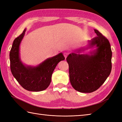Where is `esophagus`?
I'll list each match as a JSON object with an SVG mask.
<instances>
[{
  "mask_svg": "<svg viewBox=\"0 0 122 122\" xmlns=\"http://www.w3.org/2000/svg\"><path fill=\"white\" fill-rule=\"evenodd\" d=\"M68 53H66V52H64L63 53V56H64V57H65L66 59V57H67V56H68Z\"/></svg>",
  "mask_w": 122,
  "mask_h": 122,
  "instance_id": "esophagus-1",
  "label": "esophagus"
}]
</instances>
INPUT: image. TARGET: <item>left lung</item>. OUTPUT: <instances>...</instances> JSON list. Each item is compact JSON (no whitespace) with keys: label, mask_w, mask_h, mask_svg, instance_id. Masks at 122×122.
Wrapping results in <instances>:
<instances>
[{"label":"left lung","mask_w":122,"mask_h":122,"mask_svg":"<svg viewBox=\"0 0 122 122\" xmlns=\"http://www.w3.org/2000/svg\"><path fill=\"white\" fill-rule=\"evenodd\" d=\"M96 37L89 41V48L97 47L91 54H80L82 49L66 58L72 86L82 93H91L104 83L112 70V56L109 41L97 30Z\"/></svg>","instance_id":"obj_1"}]
</instances>
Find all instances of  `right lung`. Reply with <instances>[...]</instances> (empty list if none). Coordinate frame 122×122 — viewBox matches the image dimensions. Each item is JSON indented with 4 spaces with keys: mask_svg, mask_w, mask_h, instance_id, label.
Returning a JSON list of instances; mask_svg holds the SVG:
<instances>
[{
    "mask_svg": "<svg viewBox=\"0 0 122 122\" xmlns=\"http://www.w3.org/2000/svg\"><path fill=\"white\" fill-rule=\"evenodd\" d=\"M26 29L14 40L10 52L11 73L21 86L29 91L39 92L46 90L51 81V76L60 61L65 59L63 54L49 58L37 66H25L20 58L19 46Z\"/></svg>",
    "mask_w": 122,
    "mask_h": 122,
    "instance_id": "right-lung-1",
    "label": "right lung"
}]
</instances>
